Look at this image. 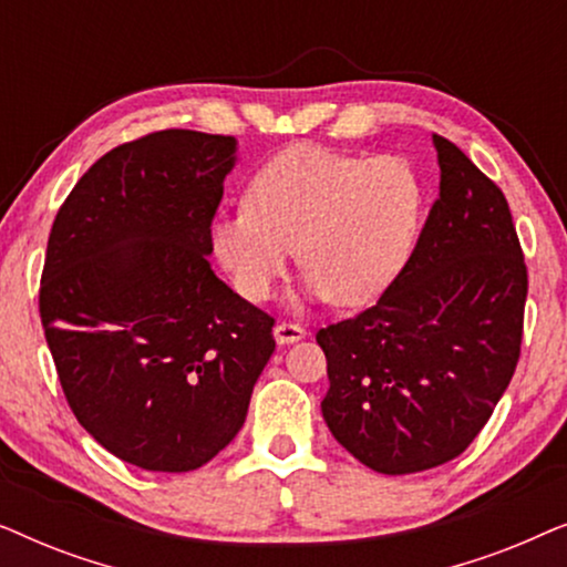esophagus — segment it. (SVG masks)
I'll return each instance as SVG.
<instances>
[{"instance_id": "34e87169", "label": "esophagus", "mask_w": 567, "mask_h": 567, "mask_svg": "<svg viewBox=\"0 0 567 567\" xmlns=\"http://www.w3.org/2000/svg\"><path fill=\"white\" fill-rule=\"evenodd\" d=\"M274 336H276V340L281 346H289V343H297V340L305 338L307 330L301 328V324H297V322H278L276 330H274Z\"/></svg>"}]
</instances>
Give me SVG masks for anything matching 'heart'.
Wrapping results in <instances>:
<instances>
[{"label":"heart","mask_w":567,"mask_h":567,"mask_svg":"<svg viewBox=\"0 0 567 567\" xmlns=\"http://www.w3.org/2000/svg\"><path fill=\"white\" fill-rule=\"evenodd\" d=\"M421 216L423 181L405 157L297 144L252 175L245 206L214 216L212 250L250 301L274 293L297 247L309 291L359 307L405 268Z\"/></svg>","instance_id":"1"}]
</instances>
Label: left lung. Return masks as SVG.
I'll use <instances>...</instances> for the list:
<instances>
[{
  "label": "left lung",
  "instance_id": "1",
  "mask_svg": "<svg viewBox=\"0 0 567 567\" xmlns=\"http://www.w3.org/2000/svg\"><path fill=\"white\" fill-rule=\"evenodd\" d=\"M415 250L374 307L328 324L322 415L338 444L382 475L467 449L514 377L529 291L508 200L449 138Z\"/></svg>",
  "mask_w": 567,
  "mask_h": 567
}]
</instances>
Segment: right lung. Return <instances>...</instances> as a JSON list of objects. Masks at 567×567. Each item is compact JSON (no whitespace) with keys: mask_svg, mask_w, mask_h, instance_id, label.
<instances>
[{"mask_svg":"<svg viewBox=\"0 0 567 567\" xmlns=\"http://www.w3.org/2000/svg\"><path fill=\"white\" fill-rule=\"evenodd\" d=\"M231 136L152 131L80 177L53 219L38 309L84 431L150 472H190L243 429L276 320L219 281L212 221Z\"/></svg>","mask_w":567,"mask_h":567,"instance_id":"add662e5","label":"right lung"}]
</instances>
